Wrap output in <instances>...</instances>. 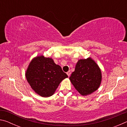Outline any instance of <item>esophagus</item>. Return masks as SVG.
<instances>
[{
    "instance_id": "34e87169",
    "label": "esophagus",
    "mask_w": 127,
    "mask_h": 127,
    "mask_svg": "<svg viewBox=\"0 0 127 127\" xmlns=\"http://www.w3.org/2000/svg\"><path fill=\"white\" fill-rule=\"evenodd\" d=\"M70 73H71V72H70V70H69L68 72H66V74H67V75H68V77H69V76H70Z\"/></svg>"
}]
</instances>
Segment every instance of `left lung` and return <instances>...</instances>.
<instances>
[{"mask_svg": "<svg viewBox=\"0 0 127 127\" xmlns=\"http://www.w3.org/2000/svg\"><path fill=\"white\" fill-rule=\"evenodd\" d=\"M101 78V72L97 64L89 58L79 60L69 79L79 93L86 96L98 89Z\"/></svg>", "mask_w": 127, "mask_h": 127, "instance_id": "obj_1", "label": "left lung"}]
</instances>
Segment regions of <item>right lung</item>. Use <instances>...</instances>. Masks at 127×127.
<instances>
[{
  "mask_svg": "<svg viewBox=\"0 0 127 127\" xmlns=\"http://www.w3.org/2000/svg\"><path fill=\"white\" fill-rule=\"evenodd\" d=\"M26 77L36 93L46 97L54 94L60 83L68 76L52 59L41 55L30 62Z\"/></svg>",
  "mask_w": 127,
  "mask_h": 127,
  "instance_id": "add662e5",
  "label": "right lung"
}]
</instances>
